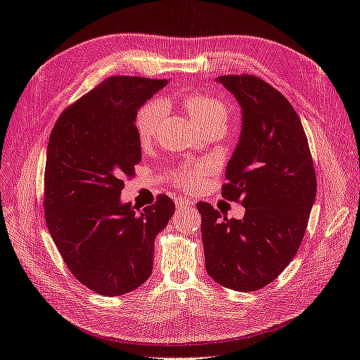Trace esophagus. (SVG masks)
<instances>
[{"mask_svg": "<svg viewBox=\"0 0 360 360\" xmlns=\"http://www.w3.org/2000/svg\"><path fill=\"white\" fill-rule=\"evenodd\" d=\"M193 205H195V202L191 198H179L177 200V209H192Z\"/></svg>", "mask_w": 360, "mask_h": 360, "instance_id": "34e87169", "label": "esophagus"}]
</instances>
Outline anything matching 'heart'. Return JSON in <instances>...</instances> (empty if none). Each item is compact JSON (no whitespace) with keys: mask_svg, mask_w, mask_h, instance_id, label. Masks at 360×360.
<instances>
[{"mask_svg":"<svg viewBox=\"0 0 360 360\" xmlns=\"http://www.w3.org/2000/svg\"><path fill=\"white\" fill-rule=\"evenodd\" d=\"M183 106L200 129L219 126L225 129L228 122V108L224 102L205 94H188L183 99ZM165 112V103L162 99H151L139 108L135 118L138 135L143 141H148L155 135L160 120ZM212 171L209 162H198L184 167L174 174V181L183 188L193 189L201 184Z\"/></svg>","mask_w":360,"mask_h":360,"instance_id":"b5f03b06","label":"heart"}]
</instances>
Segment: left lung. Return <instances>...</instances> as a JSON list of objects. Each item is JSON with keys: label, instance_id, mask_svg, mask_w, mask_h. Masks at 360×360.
I'll use <instances>...</instances> for the list:
<instances>
[{"label": "left lung", "instance_id": "left-lung-1", "mask_svg": "<svg viewBox=\"0 0 360 360\" xmlns=\"http://www.w3.org/2000/svg\"><path fill=\"white\" fill-rule=\"evenodd\" d=\"M217 81L242 106V135L226 165L222 198L240 202L243 219H226L200 201L207 274L236 291H255L296 255L317 193L312 156L285 96L254 75Z\"/></svg>", "mask_w": 360, "mask_h": 360}]
</instances>
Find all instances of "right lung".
<instances>
[{"instance_id": "obj_1", "label": "right lung", "mask_w": 360, "mask_h": 360, "mask_svg": "<svg viewBox=\"0 0 360 360\" xmlns=\"http://www.w3.org/2000/svg\"><path fill=\"white\" fill-rule=\"evenodd\" d=\"M167 84L110 76L68 106L49 136L48 230L72 275L102 296H122L150 278L155 237L176 210L163 193L139 213L120 202L141 162L138 110Z\"/></svg>"}]
</instances>
